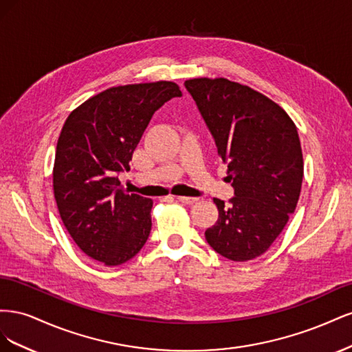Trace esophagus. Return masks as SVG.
Instances as JSON below:
<instances>
[{
    "mask_svg": "<svg viewBox=\"0 0 352 352\" xmlns=\"http://www.w3.org/2000/svg\"><path fill=\"white\" fill-rule=\"evenodd\" d=\"M177 201L182 202V204L190 206V204H194V202H197L198 198H194V197H177Z\"/></svg>",
    "mask_w": 352,
    "mask_h": 352,
    "instance_id": "esophagus-1",
    "label": "esophagus"
}]
</instances>
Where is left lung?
<instances>
[{"label": "left lung", "instance_id": "1", "mask_svg": "<svg viewBox=\"0 0 352 352\" xmlns=\"http://www.w3.org/2000/svg\"><path fill=\"white\" fill-rule=\"evenodd\" d=\"M228 164L235 197L214 198L210 247L232 261L260 257L280 235L301 194L304 160L296 126L280 105L225 78L185 82Z\"/></svg>", "mask_w": 352, "mask_h": 352}]
</instances>
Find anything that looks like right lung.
<instances>
[{"label":"right lung","instance_id":"obj_1","mask_svg":"<svg viewBox=\"0 0 352 352\" xmlns=\"http://www.w3.org/2000/svg\"><path fill=\"white\" fill-rule=\"evenodd\" d=\"M180 95L167 80L109 88L63 126L52 168L57 208L78 247L104 265L129 261L150 236L153 201L126 194L117 175L131 168L153 114Z\"/></svg>","mask_w":352,"mask_h":352}]
</instances>
